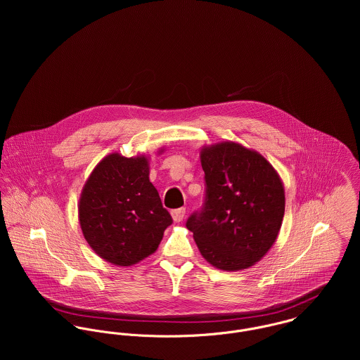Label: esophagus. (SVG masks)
<instances>
[{"label": "esophagus", "instance_id": "esophagus-1", "mask_svg": "<svg viewBox=\"0 0 360 360\" xmlns=\"http://www.w3.org/2000/svg\"><path fill=\"white\" fill-rule=\"evenodd\" d=\"M170 213H172L173 221H174V223H180V221L184 219V216H186V209H184V207H179V209L172 210Z\"/></svg>", "mask_w": 360, "mask_h": 360}]
</instances>
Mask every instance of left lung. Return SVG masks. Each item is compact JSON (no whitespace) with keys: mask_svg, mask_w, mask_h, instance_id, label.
I'll use <instances>...</instances> for the list:
<instances>
[{"mask_svg":"<svg viewBox=\"0 0 360 360\" xmlns=\"http://www.w3.org/2000/svg\"><path fill=\"white\" fill-rule=\"evenodd\" d=\"M200 158L205 205L186 226L212 266L224 271L248 269L267 254L281 229V177L263 155L234 141L204 146Z\"/></svg>","mask_w":360,"mask_h":360,"instance_id":"obj_1","label":"left lung"}]
</instances>
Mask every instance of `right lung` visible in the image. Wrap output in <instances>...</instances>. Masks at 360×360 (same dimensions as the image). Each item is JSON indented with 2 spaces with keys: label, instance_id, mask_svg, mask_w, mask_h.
<instances>
[{
  "label": "right lung",
  "instance_id": "obj_1",
  "mask_svg": "<svg viewBox=\"0 0 360 360\" xmlns=\"http://www.w3.org/2000/svg\"><path fill=\"white\" fill-rule=\"evenodd\" d=\"M79 223L91 250L115 266L153 255L172 216L150 181V158L117 153L103 158L83 186Z\"/></svg>",
  "mask_w": 360,
  "mask_h": 360
}]
</instances>
